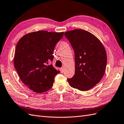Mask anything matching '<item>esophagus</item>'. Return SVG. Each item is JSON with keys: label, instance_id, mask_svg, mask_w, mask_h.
Listing matches in <instances>:
<instances>
[{"label": "esophagus", "instance_id": "1", "mask_svg": "<svg viewBox=\"0 0 124 124\" xmlns=\"http://www.w3.org/2000/svg\"><path fill=\"white\" fill-rule=\"evenodd\" d=\"M60 71H61V72L62 73L63 72V69L62 67L60 68Z\"/></svg>", "mask_w": 124, "mask_h": 124}]
</instances>
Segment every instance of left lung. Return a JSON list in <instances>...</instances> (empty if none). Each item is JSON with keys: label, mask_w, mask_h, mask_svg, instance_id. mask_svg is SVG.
Wrapping results in <instances>:
<instances>
[{"label": "left lung", "mask_w": 124, "mask_h": 124, "mask_svg": "<svg viewBox=\"0 0 124 124\" xmlns=\"http://www.w3.org/2000/svg\"><path fill=\"white\" fill-rule=\"evenodd\" d=\"M65 35L75 52V73L67 79L70 85L80 91L93 88L103 78L107 56L104 46L95 35L85 30L76 29Z\"/></svg>", "instance_id": "1"}]
</instances>
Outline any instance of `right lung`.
Wrapping results in <instances>:
<instances>
[{"label": "right lung", "instance_id": "right-lung-1", "mask_svg": "<svg viewBox=\"0 0 124 124\" xmlns=\"http://www.w3.org/2000/svg\"><path fill=\"white\" fill-rule=\"evenodd\" d=\"M63 35V32H33L22 36L16 45L15 69L23 83L36 93L51 89L60 72L48 63L53 60L55 45Z\"/></svg>", "mask_w": 124, "mask_h": 124}]
</instances>
